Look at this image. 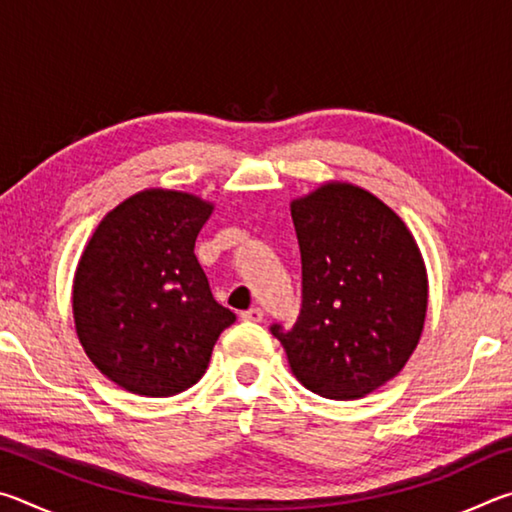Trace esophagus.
<instances>
[{
    "label": "esophagus",
    "instance_id": "obj_1",
    "mask_svg": "<svg viewBox=\"0 0 512 512\" xmlns=\"http://www.w3.org/2000/svg\"><path fill=\"white\" fill-rule=\"evenodd\" d=\"M264 318V311L259 307H250L248 311H241V320H246V323H262Z\"/></svg>",
    "mask_w": 512,
    "mask_h": 512
}]
</instances>
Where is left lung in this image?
<instances>
[{"instance_id":"1","label":"left lung","mask_w":512,"mask_h":512,"mask_svg":"<svg viewBox=\"0 0 512 512\" xmlns=\"http://www.w3.org/2000/svg\"><path fill=\"white\" fill-rule=\"evenodd\" d=\"M302 309L271 332L291 372L327 400H359L404 368L429 302L427 268L406 223L368 189L329 180L291 201Z\"/></svg>"}]
</instances>
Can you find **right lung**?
Returning <instances> with one entry per match:
<instances>
[{"label":"right lung","instance_id":"obj_1","mask_svg":"<svg viewBox=\"0 0 512 512\" xmlns=\"http://www.w3.org/2000/svg\"><path fill=\"white\" fill-rule=\"evenodd\" d=\"M214 203L144 189L103 216L72 284L76 336L103 375L128 393L171 397L205 375L235 314L212 298L194 255Z\"/></svg>","mask_w":512,"mask_h":512}]
</instances>
